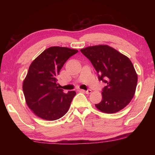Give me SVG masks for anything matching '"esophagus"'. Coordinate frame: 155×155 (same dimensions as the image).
Returning a JSON list of instances; mask_svg holds the SVG:
<instances>
[{
	"instance_id": "obj_1",
	"label": "esophagus",
	"mask_w": 155,
	"mask_h": 155,
	"mask_svg": "<svg viewBox=\"0 0 155 155\" xmlns=\"http://www.w3.org/2000/svg\"><path fill=\"white\" fill-rule=\"evenodd\" d=\"M81 91H82V92L84 93H86V94H91V90H80Z\"/></svg>"
}]
</instances>
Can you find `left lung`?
<instances>
[{"mask_svg": "<svg viewBox=\"0 0 155 155\" xmlns=\"http://www.w3.org/2000/svg\"><path fill=\"white\" fill-rule=\"evenodd\" d=\"M81 52L91 61L98 80L107 84L102 101L95 106L100 111L114 114L124 109L134 96L137 75L127 56L107 45L89 46Z\"/></svg>", "mask_w": 155, "mask_h": 155, "instance_id": "1", "label": "left lung"}]
</instances>
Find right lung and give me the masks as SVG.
<instances>
[{
	"label": "right lung",
	"instance_id": "add662e5",
	"mask_svg": "<svg viewBox=\"0 0 155 155\" xmlns=\"http://www.w3.org/2000/svg\"><path fill=\"white\" fill-rule=\"evenodd\" d=\"M77 52L66 47L52 46L31 63L22 90L28 107L38 117L52 121L68 112L76 92H63L57 77L67 60Z\"/></svg>",
	"mask_w": 155,
	"mask_h": 155
}]
</instances>
